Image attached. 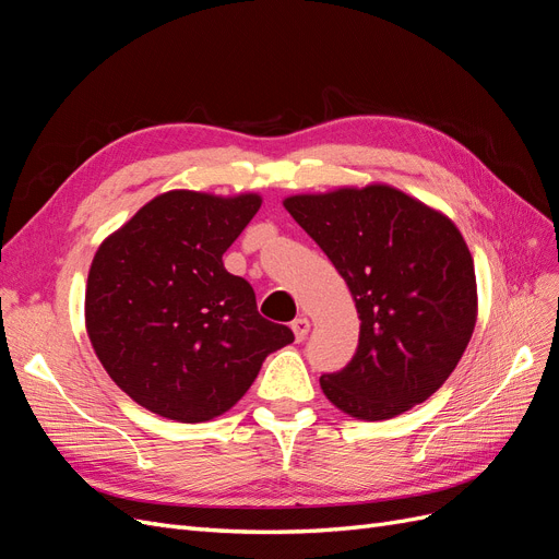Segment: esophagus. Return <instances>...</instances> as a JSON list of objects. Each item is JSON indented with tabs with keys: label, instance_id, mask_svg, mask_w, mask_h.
Returning <instances> with one entry per match:
<instances>
[{
	"label": "esophagus",
	"instance_id": "esophagus-1",
	"mask_svg": "<svg viewBox=\"0 0 559 559\" xmlns=\"http://www.w3.org/2000/svg\"><path fill=\"white\" fill-rule=\"evenodd\" d=\"M310 319L308 317H298V319H294L292 321V329H294V335H296V341L300 343V341H306V335L310 333Z\"/></svg>",
	"mask_w": 559,
	"mask_h": 559
}]
</instances>
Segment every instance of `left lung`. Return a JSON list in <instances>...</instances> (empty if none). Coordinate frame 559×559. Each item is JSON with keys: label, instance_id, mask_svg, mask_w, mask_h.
Returning a JSON list of instances; mask_svg holds the SVG:
<instances>
[{"label": "left lung", "instance_id": "left-lung-1", "mask_svg": "<svg viewBox=\"0 0 559 559\" xmlns=\"http://www.w3.org/2000/svg\"><path fill=\"white\" fill-rule=\"evenodd\" d=\"M349 286L359 347L321 392L349 417L392 419L427 401L460 364L478 319L471 251L452 218L373 181L282 200Z\"/></svg>", "mask_w": 559, "mask_h": 559}]
</instances>
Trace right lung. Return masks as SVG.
Returning <instances> with one entry per match:
<instances>
[{"instance_id": "obj_1", "label": "right lung", "mask_w": 559, "mask_h": 559, "mask_svg": "<svg viewBox=\"0 0 559 559\" xmlns=\"http://www.w3.org/2000/svg\"><path fill=\"white\" fill-rule=\"evenodd\" d=\"M261 202L259 193L165 191L97 247L86 282L91 345L154 415L198 425L228 413L267 354L294 343L222 259Z\"/></svg>"}]
</instances>
